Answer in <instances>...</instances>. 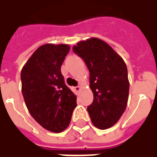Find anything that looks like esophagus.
Masks as SVG:
<instances>
[{
    "instance_id": "34e87169",
    "label": "esophagus",
    "mask_w": 157,
    "mask_h": 157,
    "mask_svg": "<svg viewBox=\"0 0 157 157\" xmlns=\"http://www.w3.org/2000/svg\"><path fill=\"white\" fill-rule=\"evenodd\" d=\"M81 90V86H78L75 87V91H79Z\"/></svg>"
}]
</instances>
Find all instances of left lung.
Listing matches in <instances>:
<instances>
[{
    "label": "left lung",
    "instance_id": "left-lung-1",
    "mask_svg": "<svg viewBox=\"0 0 157 157\" xmlns=\"http://www.w3.org/2000/svg\"><path fill=\"white\" fill-rule=\"evenodd\" d=\"M73 52L84 59L90 71L93 102L87 107L92 124L100 130L110 128L124 112L130 83L124 59L98 38L79 41Z\"/></svg>",
    "mask_w": 157,
    "mask_h": 157
}]
</instances>
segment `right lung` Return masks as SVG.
<instances>
[{
	"mask_svg": "<svg viewBox=\"0 0 157 157\" xmlns=\"http://www.w3.org/2000/svg\"><path fill=\"white\" fill-rule=\"evenodd\" d=\"M68 45L46 44L40 47L23 66L22 95L27 110L46 130H66L77 106V97L66 86L61 67Z\"/></svg>",
	"mask_w": 157,
	"mask_h": 157,
	"instance_id": "obj_1",
	"label": "right lung"
}]
</instances>
